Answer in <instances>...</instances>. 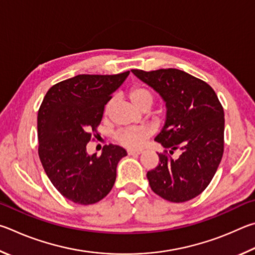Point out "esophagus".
<instances>
[{
    "mask_svg": "<svg viewBox=\"0 0 255 255\" xmlns=\"http://www.w3.org/2000/svg\"><path fill=\"white\" fill-rule=\"evenodd\" d=\"M142 151L140 150H128V155H137V154H141Z\"/></svg>",
    "mask_w": 255,
    "mask_h": 255,
    "instance_id": "obj_1",
    "label": "esophagus"
}]
</instances>
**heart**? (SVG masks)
Masks as SVG:
<instances>
[{
	"label": "heart",
	"instance_id": "obj_1",
	"mask_svg": "<svg viewBox=\"0 0 255 255\" xmlns=\"http://www.w3.org/2000/svg\"><path fill=\"white\" fill-rule=\"evenodd\" d=\"M130 100L133 105L141 111L150 110L154 103L153 93L144 86L136 85L130 89L128 93ZM113 101H109L105 106V114H109L112 109ZM148 137V131L143 128H128L120 130L115 134V139L120 144L127 146L128 149H139L143 145L144 141Z\"/></svg>",
	"mask_w": 255,
	"mask_h": 255
}]
</instances>
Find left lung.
<instances>
[{
  "mask_svg": "<svg viewBox=\"0 0 255 255\" xmlns=\"http://www.w3.org/2000/svg\"><path fill=\"white\" fill-rule=\"evenodd\" d=\"M166 102L167 120L154 141L181 150L173 160L158 153L159 164L146 173L151 189L172 203H184L206 189L224 152V110L214 89L204 80L175 68L132 69Z\"/></svg>",
  "mask_w": 255,
  "mask_h": 255,
  "instance_id": "8db88e82",
  "label": "left lung"
}]
</instances>
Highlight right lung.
<instances>
[{
	"mask_svg": "<svg viewBox=\"0 0 255 255\" xmlns=\"http://www.w3.org/2000/svg\"><path fill=\"white\" fill-rule=\"evenodd\" d=\"M128 74L78 75L62 80L49 89L40 106V161L55 188L76 204L104 198L114 186L119 161L128 154L109 144L100 157L89 155L86 145L96 133L104 106Z\"/></svg>",
	"mask_w": 255,
	"mask_h": 255,
	"instance_id": "obj_1",
	"label": "right lung"
}]
</instances>
